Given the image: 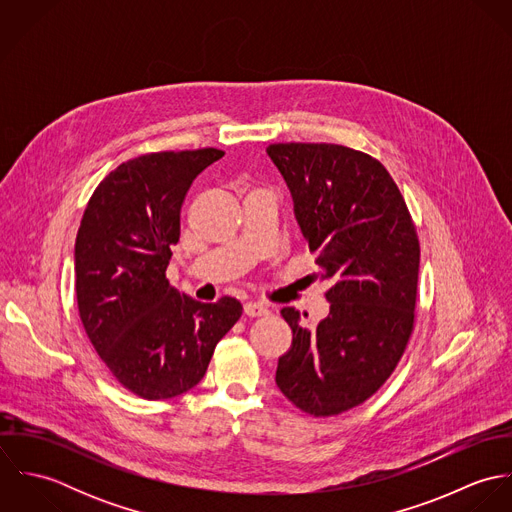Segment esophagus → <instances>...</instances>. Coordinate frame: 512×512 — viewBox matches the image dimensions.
<instances>
[{
	"mask_svg": "<svg viewBox=\"0 0 512 512\" xmlns=\"http://www.w3.org/2000/svg\"><path fill=\"white\" fill-rule=\"evenodd\" d=\"M244 313L248 317H262V315H268L270 309L260 301H248V303H244Z\"/></svg>",
	"mask_w": 512,
	"mask_h": 512,
	"instance_id": "obj_1",
	"label": "esophagus"
}]
</instances>
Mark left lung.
<instances>
[{"label":"left lung","mask_w":512,"mask_h":512,"mask_svg":"<svg viewBox=\"0 0 512 512\" xmlns=\"http://www.w3.org/2000/svg\"><path fill=\"white\" fill-rule=\"evenodd\" d=\"M266 153L292 193L315 254L329 315L315 327L284 307L292 349L276 384L313 416L370 398L398 365L414 327L420 242L408 207L380 161L337 144H274ZM307 317V313L303 315Z\"/></svg>","instance_id":"obj_1"}]
</instances>
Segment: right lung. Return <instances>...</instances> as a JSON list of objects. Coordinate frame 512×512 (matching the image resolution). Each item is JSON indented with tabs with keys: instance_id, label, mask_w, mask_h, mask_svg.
<instances>
[{
	"instance_id": "right-lung-1",
	"label": "right lung",
	"mask_w": 512,
	"mask_h": 512,
	"mask_svg": "<svg viewBox=\"0 0 512 512\" xmlns=\"http://www.w3.org/2000/svg\"><path fill=\"white\" fill-rule=\"evenodd\" d=\"M222 155L207 147L130 159L104 177L80 220L74 276L84 331L116 380L146 400L197 386L242 315L234 297L203 303L165 278L185 195Z\"/></svg>"
}]
</instances>
